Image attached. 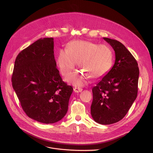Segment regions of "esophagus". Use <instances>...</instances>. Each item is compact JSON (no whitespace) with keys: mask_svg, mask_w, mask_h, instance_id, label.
Listing matches in <instances>:
<instances>
[{"mask_svg":"<svg viewBox=\"0 0 153 153\" xmlns=\"http://www.w3.org/2000/svg\"><path fill=\"white\" fill-rule=\"evenodd\" d=\"M82 91V89L81 88H79V87H74V91L75 93H80Z\"/></svg>","mask_w":153,"mask_h":153,"instance_id":"obj_1","label":"esophagus"}]
</instances>
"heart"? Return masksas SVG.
<instances>
[{"label":"heart","mask_w":153,"mask_h":153,"mask_svg":"<svg viewBox=\"0 0 153 153\" xmlns=\"http://www.w3.org/2000/svg\"><path fill=\"white\" fill-rule=\"evenodd\" d=\"M76 61L82 70L70 74L66 80L76 86H83L91 77L100 78L109 72L113 65V53L106 45L76 40L68 43L67 50L59 51L57 65L61 74L68 75L74 68Z\"/></svg>","instance_id":"heart-1"}]
</instances>
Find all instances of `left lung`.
I'll use <instances>...</instances> for the list:
<instances>
[{"label": "left lung", "mask_w": 153, "mask_h": 153, "mask_svg": "<svg viewBox=\"0 0 153 153\" xmlns=\"http://www.w3.org/2000/svg\"><path fill=\"white\" fill-rule=\"evenodd\" d=\"M115 52L112 68L94 86L91 114L95 122L110 125L122 119L136 100L138 91V64L120 42L103 37Z\"/></svg>", "instance_id": "8db88e82"}]
</instances>
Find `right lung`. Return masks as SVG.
<instances>
[{
    "instance_id": "1",
    "label": "right lung",
    "mask_w": 153,
    "mask_h": 153,
    "mask_svg": "<svg viewBox=\"0 0 153 153\" xmlns=\"http://www.w3.org/2000/svg\"><path fill=\"white\" fill-rule=\"evenodd\" d=\"M54 39H40L17 56L12 85L22 108L30 118L46 124L60 120L68 111L73 88L56 68Z\"/></svg>"
}]
</instances>
